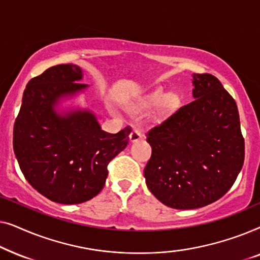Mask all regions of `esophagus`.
<instances>
[{
	"label": "esophagus",
	"mask_w": 260,
	"mask_h": 260,
	"mask_svg": "<svg viewBox=\"0 0 260 260\" xmlns=\"http://www.w3.org/2000/svg\"><path fill=\"white\" fill-rule=\"evenodd\" d=\"M141 138H142L141 130L134 129L133 131H131V134H130V141L131 142H137V141H140Z\"/></svg>",
	"instance_id": "34e87169"
}]
</instances>
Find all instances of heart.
<instances>
[{
  "mask_svg": "<svg viewBox=\"0 0 260 260\" xmlns=\"http://www.w3.org/2000/svg\"><path fill=\"white\" fill-rule=\"evenodd\" d=\"M163 99H165V91L161 90V88H158V90H156L154 93L148 98L147 103L149 105H155V104H158V103H161ZM177 103H179V97H177L176 94H169L167 95L165 99V105L167 109H173L174 106L177 105Z\"/></svg>",
  "mask_w": 260,
  "mask_h": 260,
  "instance_id": "obj_1",
  "label": "heart"
}]
</instances>
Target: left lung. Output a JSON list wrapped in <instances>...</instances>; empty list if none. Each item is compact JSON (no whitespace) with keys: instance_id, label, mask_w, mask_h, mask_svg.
<instances>
[{"instance_id":"1","label":"left lung","mask_w":260,"mask_h":260,"mask_svg":"<svg viewBox=\"0 0 260 260\" xmlns=\"http://www.w3.org/2000/svg\"><path fill=\"white\" fill-rule=\"evenodd\" d=\"M194 101L148 131L149 190L175 209L219 200L236 182L245 158L239 112L218 78L193 74Z\"/></svg>"}]
</instances>
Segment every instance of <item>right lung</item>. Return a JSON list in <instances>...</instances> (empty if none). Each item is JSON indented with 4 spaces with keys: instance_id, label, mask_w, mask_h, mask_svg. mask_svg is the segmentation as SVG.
Returning <instances> with one entry per match:
<instances>
[{
    "instance_id": "right-lung-1",
    "label": "right lung",
    "mask_w": 260,
    "mask_h": 260,
    "mask_svg": "<svg viewBox=\"0 0 260 260\" xmlns=\"http://www.w3.org/2000/svg\"><path fill=\"white\" fill-rule=\"evenodd\" d=\"M76 65L49 67L31 78L14 123L13 147L20 169L34 189L51 201L81 204L104 187L108 165L129 143L131 127L101 129L88 111L60 117L53 105L87 86Z\"/></svg>"
}]
</instances>
